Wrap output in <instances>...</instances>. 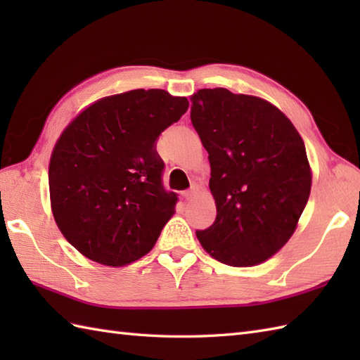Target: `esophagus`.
Returning a JSON list of instances; mask_svg holds the SVG:
<instances>
[{
  "label": "esophagus",
  "instance_id": "34e87169",
  "mask_svg": "<svg viewBox=\"0 0 360 360\" xmlns=\"http://www.w3.org/2000/svg\"><path fill=\"white\" fill-rule=\"evenodd\" d=\"M195 193H196V188L193 187V188H190V190H186V192L182 193V196H184L187 201H190V200H192V198L195 196Z\"/></svg>",
  "mask_w": 360,
  "mask_h": 360
}]
</instances>
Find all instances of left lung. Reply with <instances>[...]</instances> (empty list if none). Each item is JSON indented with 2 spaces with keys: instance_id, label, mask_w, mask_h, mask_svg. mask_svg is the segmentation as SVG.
<instances>
[{
  "instance_id": "8db88e82",
  "label": "left lung",
  "mask_w": 360,
  "mask_h": 360,
  "mask_svg": "<svg viewBox=\"0 0 360 360\" xmlns=\"http://www.w3.org/2000/svg\"><path fill=\"white\" fill-rule=\"evenodd\" d=\"M190 102L217 205L215 223L198 240L224 264H262L289 241L308 202L312 172L302 136L262 97L213 88Z\"/></svg>"
}]
</instances>
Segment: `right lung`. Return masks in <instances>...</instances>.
Wrapping results in <instances>:
<instances>
[{
  "instance_id": "1",
  "label": "right lung",
  "mask_w": 360,
  "mask_h": 360,
  "mask_svg": "<svg viewBox=\"0 0 360 360\" xmlns=\"http://www.w3.org/2000/svg\"><path fill=\"white\" fill-rule=\"evenodd\" d=\"M188 108L164 89H133L82 110L53 145V219L82 255L120 267L147 255L178 198L160 181L156 139Z\"/></svg>"
}]
</instances>
